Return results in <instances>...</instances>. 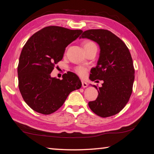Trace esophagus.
<instances>
[{"instance_id":"34e87169","label":"esophagus","mask_w":154,"mask_h":154,"mask_svg":"<svg viewBox=\"0 0 154 154\" xmlns=\"http://www.w3.org/2000/svg\"><path fill=\"white\" fill-rule=\"evenodd\" d=\"M82 87H83V88H86V87H88V83H87L86 82H84V81H82Z\"/></svg>"}]
</instances>
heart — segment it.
I'll return each instance as SVG.
<instances>
[{
  "mask_svg": "<svg viewBox=\"0 0 154 154\" xmlns=\"http://www.w3.org/2000/svg\"><path fill=\"white\" fill-rule=\"evenodd\" d=\"M83 46L85 50H86V49L92 48V47H96V45L94 43L92 42V41H86L83 43ZM75 73H77L81 77H84L85 76V75H86L87 69L85 67H83L82 66H78L75 68Z\"/></svg>",
  "mask_w": 154,
  "mask_h": 154,
  "instance_id": "1",
  "label": "heart"
}]
</instances>
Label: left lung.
<instances>
[{
	"instance_id": "obj_1",
	"label": "left lung",
	"mask_w": 154,
	"mask_h": 154,
	"mask_svg": "<svg viewBox=\"0 0 154 154\" xmlns=\"http://www.w3.org/2000/svg\"><path fill=\"white\" fill-rule=\"evenodd\" d=\"M81 38L94 41L100 49L97 65L90 71V79L103 80V83L98 88L94 85L98 95L94 101L88 103L89 107L102 118L114 116L126 106L132 92L134 69L131 54L126 44L107 30H88Z\"/></svg>"
}]
</instances>
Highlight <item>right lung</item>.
<instances>
[{"instance_id":"obj_1","label":"right lung","mask_w":154,"mask_h":154,"mask_svg":"<svg viewBox=\"0 0 154 154\" xmlns=\"http://www.w3.org/2000/svg\"><path fill=\"white\" fill-rule=\"evenodd\" d=\"M82 32L51 26L34 34L23 47L17 66L18 86L23 99L34 111L44 115L54 113L70 93L82 87L74 72L64 73L61 80L50 74L63 58L66 47Z\"/></svg>"}]
</instances>
